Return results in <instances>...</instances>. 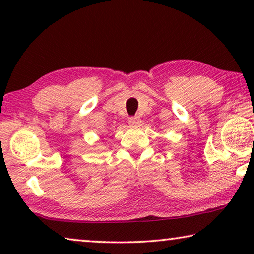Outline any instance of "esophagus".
<instances>
[{
  "label": "esophagus",
  "instance_id": "obj_1",
  "mask_svg": "<svg viewBox=\"0 0 254 254\" xmlns=\"http://www.w3.org/2000/svg\"><path fill=\"white\" fill-rule=\"evenodd\" d=\"M139 123H141V119L138 118V117H133V118H130L129 120H128V124L130 125V126H138Z\"/></svg>",
  "mask_w": 254,
  "mask_h": 254
}]
</instances>
